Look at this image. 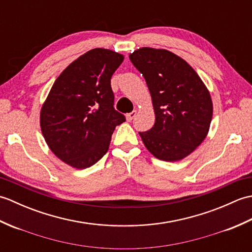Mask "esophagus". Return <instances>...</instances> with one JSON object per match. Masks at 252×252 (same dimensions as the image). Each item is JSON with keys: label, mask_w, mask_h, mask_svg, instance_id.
<instances>
[{"label": "esophagus", "mask_w": 252, "mask_h": 252, "mask_svg": "<svg viewBox=\"0 0 252 252\" xmlns=\"http://www.w3.org/2000/svg\"><path fill=\"white\" fill-rule=\"evenodd\" d=\"M136 114H137L136 110H133V111L129 112V114H126V120H127V121H132V120L134 119V118H135Z\"/></svg>", "instance_id": "obj_1"}]
</instances>
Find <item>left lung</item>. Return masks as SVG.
<instances>
[{
    "label": "left lung",
    "mask_w": 252,
    "mask_h": 252,
    "mask_svg": "<svg viewBox=\"0 0 252 252\" xmlns=\"http://www.w3.org/2000/svg\"><path fill=\"white\" fill-rule=\"evenodd\" d=\"M130 61L146 80L156 121L140 132L155 157L178 161L205 140L212 119L210 93L184 60L167 50L142 47Z\"/></svg>",
    "instance_id": "8db88e82"
}]
</instances>
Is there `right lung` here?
<instances>
[{
  "label": "right lung",
  "instance_id": "add662e5",
  "mask_svg": "<svg viewBox=\"0 0 252 252\" xmlns=\"http://www.w3.org/2000/svg\"><path fill=\"white\" fill-rule=\"evenodd\" d=\"M123 58L105 49L87 52L61 73L42 106L40 123L47 145L73 168L97 162L108 151L116 126L126 121L115 109L110 84Z\"/></svg>",
  "mask_w": 252,
  "mask_h": 252
}]
</instances>
